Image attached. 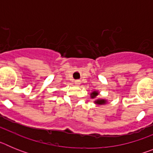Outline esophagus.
<instances>
[{
	"label": "esophagus",
	"mask_w": 153,
	"mask_h": 153,
	"mask_svg": "<svg viewBox=\"0 0 153 153\" xmlns=\"http://www.w3.org/2000/svg\"><path fill=\"white\" fill-rule=\"evenodd\" d=\"M75 84L76 85H79V84H80V81H79V80L75 81Z\"/></svg>",
	"instance_id": "esophagus-1"
}]
</instances>
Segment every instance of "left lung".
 Here are the masks:
<instances>
[{
	"label": "left lung",
	"instance_id": "8db88e82",
	"mask_svg": "<svg viewBox=\"0 0 153 153\" xmlns=\"http://www.w3.org/2000/svg\"><path fill=\"white\" fill-rule=\"evenodd\" d=\"M99 95L98 91H93L90 93V97L91 99H94V103L97 104V105H104L107 102V100H105V99H100L97 98V96Z\"/></svg>",
	"mask_w": 153,
	"mask_h": 153
}]
</instances>
